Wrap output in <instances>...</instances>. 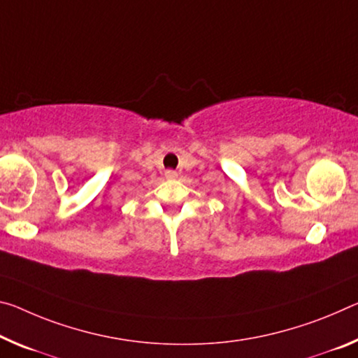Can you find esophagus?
<instances>
[{"label":"esophagus","instance_id":"34e87169","mask_svg":"<svg viewBox=\"0 0 358 358\" xmlns=\"http://www.w3.org/2000/svg\"><path fill=\"white\" fill-rule=\"evenodd\" d=\"M178 177V173L175 172V170H167L166 172V178H169V180H175Z\"/></svg>","mask_w":358,"mask_h":358}]
</instances>
